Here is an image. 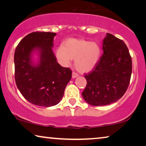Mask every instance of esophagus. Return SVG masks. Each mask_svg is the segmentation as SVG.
Returning <instances> with one entry per match:
<instances>
[{
  "label": "esophagus",
  "mask_w": 146,
  "mask_h": 146,
  "mask_svg": "<svg viewBox=\"0 0 146 146\" xmlns=\"http://www.w3.org/2000/svg\"><path fill=\"white\" fill-rule=\"evenodd\" d=\"M78 76V74L77 73H76V72H72V78H77Z\"/></svg>",
  "instance_id": "34e87169"
}]
</instances>
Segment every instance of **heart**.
Returning a JSON list of instances; mask_svg holds the SVG:
<instances>
[{
	"mask_svg": "<svg viewBox=\"0 0 146 146\" xmlns=\"http://www.w3.org/2000/svg\"><path fill=\"white\" fill-rule=\"evenodd\" d=\"M64 46H60L56 50L58 61L63 66L70 64L74 60L76 68L82 73L91 71L98 63L101 55V49L95 42L84 39L69 38Z\"/></svg>",
	"mask_w": 146,
	"mask_h": 146,
	"instance_id": "obj_1",
	"label": "heart"
}]
</instances>
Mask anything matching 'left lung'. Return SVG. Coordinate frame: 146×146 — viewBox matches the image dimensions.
<instances>
[{
	"instance_id": "left-lung-1",
	"label": "left lung",
	"mask_w": 146,
	"mask_h": 146,
	"mask_svg": "<svg viewBox=\"0 0 146 146\" xmlns=\"http://www.w3.org/2000/svg\"><path fill=\"white\" fill-rule=\"evenodd\" d=\"M103 53L93 70L85 75L87 86L82 96L92 106H106L117 102L129 87L132 59L123 40L107 33Z\"/></svg>"
}]
</instances>
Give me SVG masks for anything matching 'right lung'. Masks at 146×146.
<instances>
[{
    "label": "right lung",
    "mask_w": 146,
    "mask_h": 146,
    "mask_svg": "<svg viewBox=\"0 0 146 146\" xmlns=\"http://www.w3.org/2000/svg\"><path fill=\"white\" fill-rule=\"evenodd\" d=\"M55 36V33H30L15 50V84L24 98L36 106L59 104L72 78L70 69L60 66L53 51Z\"/></svg>",
    "instance_id": "obj_1"
}]
</instances>
